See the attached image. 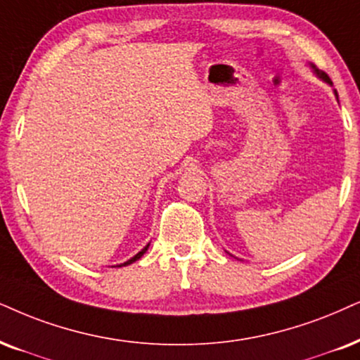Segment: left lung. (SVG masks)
I'll return each instance as SVG.
<instances>
[{
	"instance_id": "1",
	"label": "left lung",
	"mask_w": 360,
	"mask_h": 360,
	"mask_svg": "<svg viewBox=\"0 0 360 360\" xmlns=\"http://www.w3.org/2000/svg\"><path fill=\"white\" fill-rule=\"evenodd\" d=\"M314 68V66H312ZM314 70H316V68H314ZM316 72H317V75H319L321 76V78L322 79H324V81H327V83H329V84H332V81H330V78H329V76H327L326 75V72H319V70H316ZM335 94H338V93H335Z\"/></svg>"
}]
</instances>
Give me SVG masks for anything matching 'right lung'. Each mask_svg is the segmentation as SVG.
<instances>
[{"label":"right lung","instance_id":"add662e5","mask_svg":"<svg viewBox=\"0 0 360 360\" xmlns=\"http://www.w3.org/2000/svg\"><path fill=\"white\" fill-rule=\"evenodd\" d=\"M148 248H149V244L146 245V248H144V249H143V251H141V252H138V254H136V256H134L133 259H129V261H127V262H124V264H121V266H127V264H133L134 261H138V259H139L141 256H143V254H144V252H146V251H148ZM121 266H120V267H121Z\"/></svg>","mask_w":360,"mask_h":360}]
</instances>
